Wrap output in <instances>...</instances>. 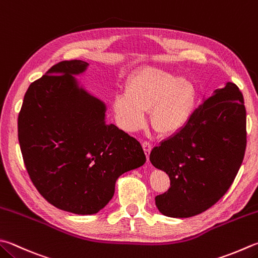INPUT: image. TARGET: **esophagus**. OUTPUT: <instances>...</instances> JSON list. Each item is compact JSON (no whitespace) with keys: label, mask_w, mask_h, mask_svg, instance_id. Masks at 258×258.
Instances as JSON below:
<instances>
[{"label":"esophagus","mask_w":258,"mask_h":258,"mask_svg":"<svg viewBox=\"0 0 258 258\" xmlns=\"http://www.w3.org/2000/svg\"><path fill=\"white\" fill-rule=\"evenodd\" d=\"M143 148L145 150L146 156H147V158H148L149 154H150V150H152V144L147 142V140H145V142H143Z\"/></svg>","instance_id":"1"}]
</instances>
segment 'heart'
I'll return each mask as SVG.
<instances>
[{
  "label": "heart",
  "mask_w": 258,
  "mask_h": 258,
  "mask_svg": "<svg viewBox=\"0 0 258 258\" xmlns=\"http://www.w3.org/2000/svg\"><path fill=\"white\" fill-rule=\"evenodd\" d=\"M196 85L186 76L145 66L134 72L125 83V92L115 94L112 102L116 120L128 131L145 122L150 109V123L159 134L172 135L189 119L196 103Z\"/></svg>",
  "instance_id": "b5f03b06"
}]
</instances>
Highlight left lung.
Masks as SVG:
<instances>
[{"mask_svg":"<svg viewBox=\"0 0 258 258\" xmlns=\"http://www.w3.org/2000/svg\"><path fill=\"white\" fill-rule=\"evenodd\" d=\"M246 136L244 96L228 82L194 110L181 130L152 149L150 162L171 179L167 191L155 198L159 212L189 218L216 205L239 171Z\"/></svg>","mask_w":258,"mask_h":258,"instance_id":"left-lung-1","label":"left lung"}]
</instances>
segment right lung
<instances>
[{"instance_id":"1","label":"right lung","mask_w":258,"mask_h":258,"mask_svg":"<svg viewBox=\"0 0 258 258\" xmlns=\"http://www.w3.org/2000/svg\"><path fill=\"white\" fill-rule=\"evenodd\" d=\"M89 66L64 60L33 82L18 116V138L33 185L60 210L94 215L114 194L120 175L145 164L137 139L105 122V104L74 75Z\"/></svg>"}]
</instances>
